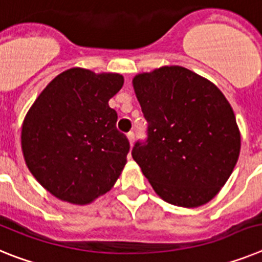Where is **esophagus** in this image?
Here are the masks:
<instances>
[{"mask_svg":"<svg viewBox=\"0 0 262 262\" xmlns=\"http://www.w3.org/2000/svg\"><path fill=\"white\" fill-rule=\"evenodd\" d=\"M128 140H129V144H130V146L133 145L134 142V133L133 132H129L128 133Z\"/></svg>","mask_w":262,"mask_h":262,"instance_id":"esophagus-1","label":"esophagus"}]
</instances>
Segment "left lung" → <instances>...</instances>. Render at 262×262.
I'll return each instance as SVG.
<instances>
[{"label": "left lung", "instance_id": "8db88e82", "mask_svg": "<svg viewBox=\"0 0 262 262\" xmlns=\"http://www.w3.org/2000/svg\"><path fill=\"white\" fill-rule=\"evenodd\" d=\"M147 121V140L132 157L156 194L178 207L208 203L238 159L240 130L231 104L215 84L181 66L133 77Z\"/></svg>", "mask_w": 262, "mask_h": 262}]
</instances>
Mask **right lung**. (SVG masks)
<instances>
[{
    "mask_svg": "<svg viewBox=\"0 0 262 262\" xmlns=\"http://www.w3.org/2000/svg\"><path fill=\"white\" fill-rule=\"evenodd\" d=\"M122 84L120 74L70 68L29 109L21 133L25 162L58 199L90 204L121 175L130 146L116 128L117 113L108 101Z\"/></svg>",
    "mask_w": 262,
    "mask_h": 262,
    "instance_id": "add662e5",
    "label": "right lung"
}]
</instances>
